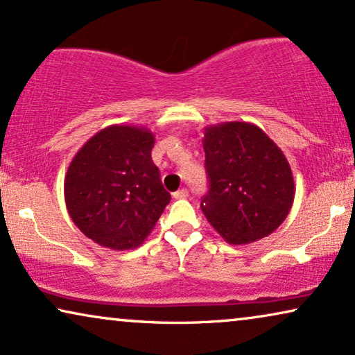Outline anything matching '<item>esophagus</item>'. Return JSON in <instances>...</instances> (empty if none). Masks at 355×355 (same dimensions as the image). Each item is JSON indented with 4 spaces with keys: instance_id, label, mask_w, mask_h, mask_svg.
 Returning <instances> with one entry per match:
<instances>
[{
    "instance_id": "esophagus-1",
    "label": "esophagus",
    "mask_w": 355,
    "mask_h": 355,
    "mask_svg": "<svg viewBox=\"0 0 355 355\" xmlns=\"http://www.w3.org/2000/svg\"><path fill=\"white\" fill-rule=\"evenodd\" d=\"M173 197L178 198V200H179V198H187L189 197V191H187V189H181V191L174 192Z\"/></svg>"
}]
</instances>
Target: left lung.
<instances>
[{"instance_id":"obj_1","label":"left lung","mask_w":355,"mask_h":355,"mask_svg":"<svg viewBox=\"0 0 355 355\" xmlns=\"http://www.w3.org/2000/svg\"><path fill=\"white\" fill-rule=\"evenodd\" d=\"M202 144L210 189L200 208L218 234L242 245L278 230L295 196L293 171L278 145L244 121L207 125Z\"/></svg>"}]
</instances>
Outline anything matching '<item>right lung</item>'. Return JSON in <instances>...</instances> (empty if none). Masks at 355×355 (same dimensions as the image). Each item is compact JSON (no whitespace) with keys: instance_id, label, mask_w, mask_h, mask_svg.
Segmentation results:
<instances>
[{"instance_id":"1","label":"right lung","mask_w":355,"mask_h":355,"mask_svg":"<svg viewBox=\"0 0 355 355\" xmlns=\"http://www.w3.org/2000/svg\"><path fill=\"white\" fill-rule=\"evenodd\" d=\"M153 134L113 124L90 137L76 153L64 178L69 216L101 247H139L171 200L152 162Z\"/></svg>"}]
</instances>
